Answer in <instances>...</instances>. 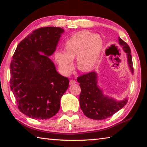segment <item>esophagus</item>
Wrapping results in <instances>:
<instances>
[{
	"label": "esophagus",
	"mask_w": 147,
	"mask_h": 147,
	"mask_svg": "<svg viewBox=\"0 0 147 147\" xmlns=\"http://www.w3.org/2000/svg\"><path fill=\"white\" fill-rule=\"evenodd\" d=\"M75 83H76V81L74 80H73V79L71 80L70 82H69V84H70V85H72V84H75Z\"/></svg>",
	"instance_id": "esophagus-1"
}]
</instances>
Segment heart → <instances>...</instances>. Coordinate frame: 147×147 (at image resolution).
I'll use <instances>...</instances> for the list:
<instances>
[{
  "label": "heart",
  "mask_w": 147,
  "mask_h": 147,
  "mask_svg": "<svg viewBox=\"0 0 147 147\" xmlns=\"http://www.w3.org/2000/svg\"><path fill=\"white\" fill-rule=\"evenodd\" d=\"M104 49L101 37L88 31L78 32L71 36L65 43L63 53L57 52L55 60L61 73L68 75L73 69L75 58L76 67L84 73L95 67Z\"/></svg>",
  "instance_id": "1"
}]
</instances>
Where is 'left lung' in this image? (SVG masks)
Listing matches in <instances>:
<instances>
[{
  "mask_svg": "<svg viewBox=\"0 0 147 147\" xmlns=\"http://www.w3.org/2000/svg\"><path fill=\"white\" fill-rule=\"evenodd\" d=\"M119 43L127 57L130 70L134 73L132 57L128 44L119 38ZM80 83L81 93L80 94V106L86 117L94 120H103L110 117L127 103V98L117 101L105 95L98 86V76L96 72L83 74L77 78Z\"/></svg>",
  "mask_w": 147,
  "mask_h": 147,
  "instance_id": "obj_1",
  "label": "left lung"
}]
</instances>
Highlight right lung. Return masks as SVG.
Listing matches in <instances>:
<instances>
[{"label": "right lung", "instance_id": "add662e5", "mask_svg": "<svg viewBox=\"0 0 147 147\" xmlns=\"http://www.w3.org/2000/svg\"><path fill=\"white\" fill-rule=\"evenodd\" d=\"M64 30H35L17 45L10 64V88L21 112L43 120L58 112L69 79L57 72L49 56L56 51Z\"/></svg>", "mask_w": 147, "mask_h": 147}]
</instances>
